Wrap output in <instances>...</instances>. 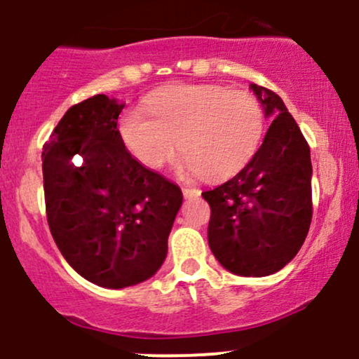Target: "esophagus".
Returning a JSON list of instances; mask_svg holds the SVG:
<instances>
[{"label": "esophagus", "instance_id": "obj_1", "mask_svg": "<svg viewBox=\"0 0 359 359\" xmlns=\"http://www.w3.org/2000/svg\"><path fill=\"white\" fill-rule=\"evenodd\" d=\"M183 195L184 198H191V197H198L201 195V190L194 187H183Z\"/></svg>", "mask_w": 359, "mask_h": 359}]
</instances>
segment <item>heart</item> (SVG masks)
<instances>
[{
    "label": "heart",
    "mask_w": 359,
    "mask_h": 359,
    "mask_svg": "<svg viewBox=\"0 0 359 359\" xmlns=\"http://www.w3.org/2000/svg\"><path fill=\"white\" fill-rule=\"evenodd\" d=\"M144 111L122 115L118 134L134 158L150 169L172 161L180 150L202 178L236 175L250 162L265 129L264 108L246 90L222 85L181 83L148 95Z\"/></svg>",
    "instance_id": "1"
}]
</instances>
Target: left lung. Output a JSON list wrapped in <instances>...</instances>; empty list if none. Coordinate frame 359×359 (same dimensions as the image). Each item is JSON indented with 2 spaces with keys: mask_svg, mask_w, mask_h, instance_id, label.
<instances>
[{
  "mask_svg": "<svg viewBox=\"0 0 359 359\" xmlns=\"http://www.w3.org/2000/svg\"><path fill=\"white\" fill-rule=\"evenodd\" d=\"M265 115L274 116L250 162L212 190L208 243L216 260L237 276L262 278L295 258L312 219L311 150L276 92L251 85Z\"/></svg>",
  "mask_w": 359,
  "mask_h": 359,
  "instance_id": "left-lung-1",
  "label": "left lung"
}]
</instances>
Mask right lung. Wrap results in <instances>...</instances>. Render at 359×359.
Returning a JSON list of instances; mask_svg holds the SVG:
<instances>
[{
	"label": "right lung",
	"instance_id": "right-lung-1",
	"mask_svg": "<svg viewBox=\"0 0 359 359\" xmlns=\"http://www.w3.org/2000/svg\"><path fill=\"white\" fill-rule=\"evenodd\" d=\"M123 104L97 94L71 106L43 147L47 222L67 264L102 288L147 281L168 255L183 194L123 147Z\"/></svg>",
	"mask_w": 359,
	"mask_h": 359
}]
</instances>
